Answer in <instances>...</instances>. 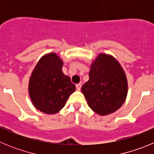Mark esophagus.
Listing matches in <instances>:
<instances>
[{
  "label": "esophagus",
  "instance_id": "34e87169",
  "mask_svg": "<svg viewBox=\"0 0 154 154\" xmlns=\"http://www.w3.org/2000/svg\"><path fill=\"white\" fill-rule=\"evenodd\" d=\"M81 87H82V84L80 83L76 84V89H78V90H80V89H81Z\"/></svg>",
  "mask_w": 154,
  "mask_h": 154
}]
</instances>
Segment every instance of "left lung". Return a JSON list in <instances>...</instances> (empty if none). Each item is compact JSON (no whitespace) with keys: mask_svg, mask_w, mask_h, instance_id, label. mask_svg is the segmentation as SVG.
<instances>
[{"mask_svg":"<svg viewBox=\"0 0 154 154\" xmlns=\"http://www.w3.org/2000/svg\"><path fill=\"white\" fill-rule=\"evenodd\" d=\"M89 106L105 116L119 109L127 95V80L113 57L100 54L91 65L89 79L82 86Z\"/></svg>","mask_w":154,"mask_h":154,"instance_id":"8db88e82","label":"left lung"}]
</instances>
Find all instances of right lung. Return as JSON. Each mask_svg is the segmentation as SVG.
<instances>
[{
    "instance_id": "add662e5",
    "label": "right lung",
    "mask_w": 154,
    "mask_h": 154,
    "mask_svg": "<svg viewBox=\"0 0 154 154\" xmlns=\"http://www.w3.org/2000/svg\"><path fill=\"white\" fill-rule=\"evenodd\" d=\"M63 63L55 53L42 57L30 79L29 94L34 106L42 112L55 114L60 111L75 85L65 75Z\"/></svg>"
}]
</instances>
